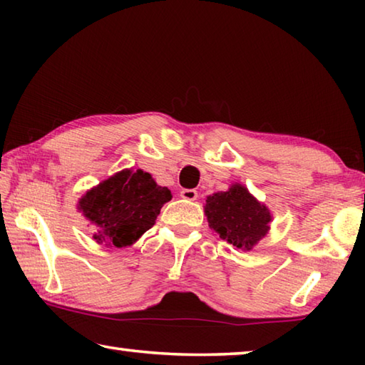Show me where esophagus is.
Listing matches in <instances>:
<instances>
[{"mask_svg":"<svg viewBox=\"0 0 365 365\" xmlns=\"http://www.w3.org/2000/svg\"><path fill=\"white\" fill-rule=\"evenodd\" d=\"M180 196L187 201H196L197 200V191L193 188H185L180 191Z\"/></svg>","mask_w":365,"mask_h":365,"instance_id":"esophagus-1","label":"esophagus"}]
</instances>
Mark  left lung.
I'll list each match as a JSON object with an SVG mask.
<instances>
[{
    "label": "left lung",
    "mask_w": 365,
    "mask_h": 365,
    "mask_svg": "<svg viewBox=\"0 0 365 365\" xmlns=\"http://www.w3.org/2000/svg\"><path fill=\"white\" fill-rule=\"evenodd\" d=\"M205 212L209 227L235 248L251 251L269 232L272 214L248 188L233 183L227 191L207 196Z\"/></svg>",
    "instance_id": "obj_1"
}]
</instances>
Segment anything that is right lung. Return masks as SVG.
<instances>
[{
	"label": "right lung",
	"mask_w": 365,
	"mask_h": 365,
	"mask_svg": "<svg viewBox=\"0 0 365 365\" xmlns=\"http://www.w3.org/2000/svg\"><path fill=\"white\" fill-rule=\"evenodd\" d=\"M170 190L138 170H120L80 197L78 211L96 225V243L125 248L154 225Z\"/></svg>",
	"instance_id": "right-lung-1"
}]
</instances>
